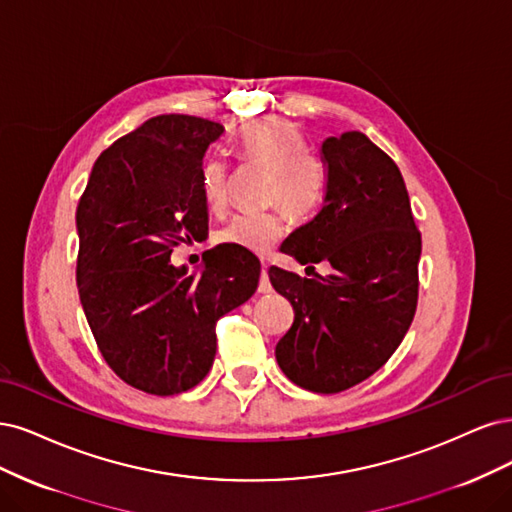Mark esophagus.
<instances>
[{"label": "esophagus", "mask_w": 512, "mask_h": 512, "mask_svg": "<svg viewBox=\"0 0 512 512\" xmlns=\"http://www.w3.org/2000/svg\"><path fill=\"white\" fill-rule=\"evenodd\" d=\"M259 293H270L272 291V283H270V276H268V266L263 263L261 266V276H259V285H257Z\"/></svg>", "instance_id": "34e87169"}]
</instances>
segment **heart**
<instances>
[{
  "instance_id": "heart-1",
  "label": "heart",
  "mask_w": 512,
  "mask_h": 512,
  "mask_svg": "<svg viewBox=\"0 0 512 512\" xmlns=\"http://www.w3.org/2000/svg\"><path fill=\"white\" fill-rule=\"evenodd\" d=\"M236 151L246 161L270 168L268 200L278 202L295 217L315 210L323 197V174L308 157L302 131L285 119H263L244 125L236 136ZM229 168L219 155L204 157L200 166V193L210 210L227 202ZM283 217L278 212H242L229 219L214 236L219 244L263 255L283 236Z\"/></svg>"
}]
</instances>
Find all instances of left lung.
<instances>
[{"label":"left lung","instance_id":"obj_1","mask_svg":"<svg viewBox=\"0 0 512 512\" xmlns=\"http://www.w3.org/2000/svg\"><path fill=\"white\" fill-rule=\"evenodd\" d=\"M321 157L323 206L280 249L300 263L329 261L332 274L302 278L276 266L268 274L295 312L276 344L280 370L302 389L338 393L383 368L406 336L421 234L398 166L366 134L327 138Z\"/></svg>","mask_w":512,"mask_h":512}]
</instances>
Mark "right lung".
Listing matches in <instances>:
<instances>
[{"instance_id": "1", "label": "right lung", "mask_w": 512, "mask_h": 512, "mask_svg": "<svg viewBox=\"0 0 512 512\" xmlns=\"http://www.w3.org/2000/svg\"><path fill=\"white\" fill-rule=\"evenodd\" d=\"M225 127L159 114L97 157L76 208V285L97 349L121 381L153 395L195 387L217 353L214 325L251 298L259 259L208 251L202 274L174 268L180 242L202 240L200 166Z\"/></svg>"}]
</instances>
